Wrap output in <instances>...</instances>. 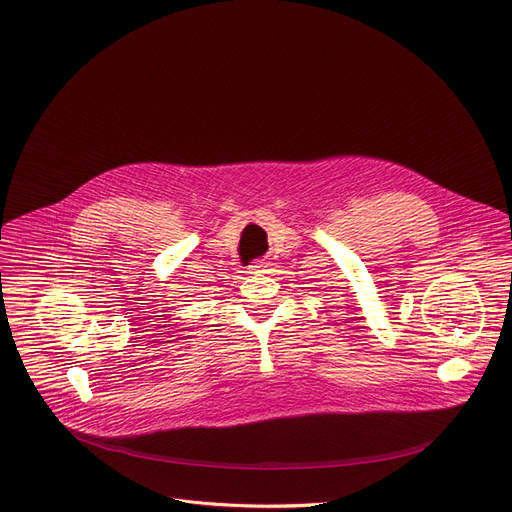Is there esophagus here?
Here are the masks:
<instances>
[{
	"instance_id": "esophagus-1",
	"label": "esophagus",
	"mask_w": 512,
	"mask_h": 512,
	"mask_svg": "<svg viewBox=\"0 0 512 512\" xmlns=\"http://www.w3.org/2000/svg\"><path fill=\"white\" fill-rule=\"evenodd\" d=\"M270 267H272L270 261H267V259H259V261H255V263L249 267V274L261 276V274H267V270H270Z\"/></svg>"
}]
</instances>
